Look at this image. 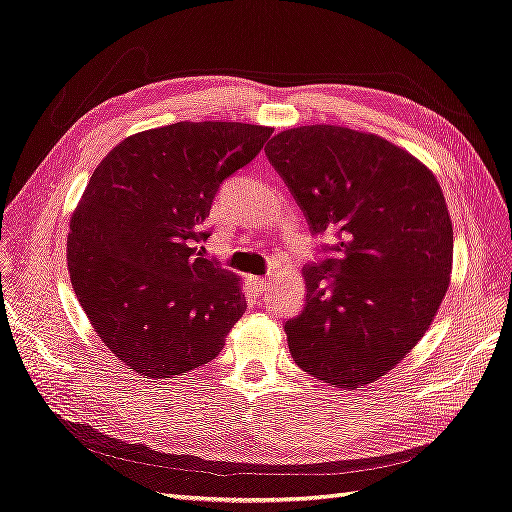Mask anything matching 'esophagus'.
Returning <instances> with one entry per match:
<instances>
[{
  "mask_svg": "<svg viewBox=\"0 0 512 512\" xmlns=\"http://www.w3.org/2000/svg\"><path fill=\"white\" fill-rule=\"evenodd\" d=\"M249 282H251V287H253L257 293H263V291L270 289V280L263 278V276H251Z\"/></svg>",
  "mask_w": 512,
  "mask_h": 512,
  "instance_id": "obj_1",
  "label": "esophagus"
}]
</instances>
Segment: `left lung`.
Wrapping results in <instances>:
<instances>
[{"label":"left lung","instance_id":"obj_1","mask_svg":"<svg viewBox=\"0 0 512 512\" xmlns=\"http://www.w3.org/2000/svg\"><path fill=\"white\" fill-rule=\"evenodd\" d=\"M312 234L337 257L301 270L306 306L287 320L293 361L333 388L377 382L415 348L449 287L453 227L443 189L409 151L333 124L278 132L266 147Z\"/></svg>","mask_w":512,"mask_h":512}]
</instances>
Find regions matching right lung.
<instances>
[{"mask_svg": "<svg viewBox=\"0 0 512 512\" xmlns=\"http://www.w3.org/2000/svg\"><path fill=\"white\" fill-rule=\"evenodd\" d=\"M242 122H177L126 137L94 168L67 236V268L92 329L151 380L198 369L246 310L240 278L202 257L219 185L272 135Z\"/></svg>", "mask_w": 512, "mask_h": 512, "instance_id": "right-lung-1", "label": "right lung"}]
</instances>
